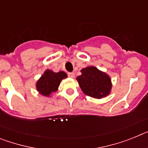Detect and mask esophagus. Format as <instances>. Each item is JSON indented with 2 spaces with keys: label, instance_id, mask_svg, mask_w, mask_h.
Listing matches in <instances>:
<instances>
[{
  "label": "esophagus",
  "instance_id": "obj_1",
  "mask_svg": "<svg viewBox=\"0 0 148 148\" xmlns=\"http://www.w3.org/2000/svg\"><path fill=\"white\" fill-rule=\"evenodd\" d=\"M68 76L70 77V78H73L75 77V74H74V73H68Z\"/></svg>",
  "mask_w": 148,
  "mask_h": 148
}]
</instances>
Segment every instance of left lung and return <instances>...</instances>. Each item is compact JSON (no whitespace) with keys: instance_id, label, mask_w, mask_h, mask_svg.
Segmentation results:
<instances>
[{"instance_id":"8db88e82","label":"left lung","mask_w":148,"mask_h":148,"mask_svg":"<svg viewBox=\"0 0 148 148\" xmlns=\"http://www.w3.org/2000/svg\"><path fill=\"white\" fill-rule=\"evenodd\" d=\"M82 75L76 78L81 89L85 95L95 99H102L111 92V78L104 72L95 66H87L81 70Z\"/></svg>"}]
</instances>
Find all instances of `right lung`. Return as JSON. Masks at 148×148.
Wrapping results in <instances>:
<instances>
[{"label":"right lung","instance_id":"1","mask_svg":"<svg viewBox=\"0 0 148 148\" xmlns=\"http://www.w3.org/2000/svg\"><path fill=\"white\" fill-rule=\"evenodd\" d=\"M66 78L67 75L64 72L55 73L47 70L36 82V90L40 95L49 97L53 92L58 90L61 82Z\"/></svg>","mask_w":148,"mask_h":148}]
</instances>
